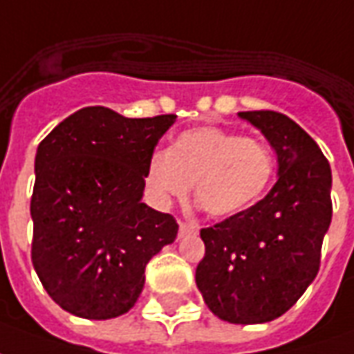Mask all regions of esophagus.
I'll return each instance as SVG.
<instances>
[{"label": "esophagus", "instance_id": "1", "mask_svg": "<svg viewBox=\"0 0 354 354\" xmlns=\"http://www.w3.org/2000/svg\"><path fill=\"white\" fill-rule=\"evenodd\" d=\"M199 230L197 224H187V222H180V236H184V234H195Z\"/></svg>", "mask_w": 354, "mask_h": 354}]
</instances>
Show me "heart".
I'll return each mask as SVG.
<instances>
[{
	"instance_id": "obj_1",
	"label": "heart",
	"mask_w": 354,
	"mask_h": 354,
	"mask_svg": "<svg viewBox=\"0 0 354 354\" xmlns=\"http://www.w3.org/2000/svg\"><path fill=\"white\" fill-rule=\"evenodd\" d=\"M274 176V155L266 143L241 138L218 126H199L178 136L169 151L147 165L145 184L153 203L167 209L195 184V199L216 218L251 209Z\"/></svg>"
}]
</instances>
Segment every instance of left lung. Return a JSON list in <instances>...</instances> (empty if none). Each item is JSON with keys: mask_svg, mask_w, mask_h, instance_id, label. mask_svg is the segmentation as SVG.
Here are the masks:
<instances>
[{"mask_svg": "<svg viewBox=\"0 0 354 354\" xmlns=\"http://www.w3.org/2000/svg\"><path fill=\"white\" fill-rule=\"evenodd\" d=\"M237 117L268 140L278 182L245 212L201 230L205 257L195 283L220 320L264 324L288 313L318 274L332 222V169L318 143L286 115Z\"/></svg>", "mask_w": 354, "mask_h": 354, "instance_id": "left-lung-1", "label": "left lung"}]
</instances>
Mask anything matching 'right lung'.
Segmentation results:
<instances>
[{
    "mask_svg": "<svg viewBox=\"0 0 354 354\" xmlns=\"http://www.w3.org/2000/svg\"><path fill=\"white\" fill-rule=\"evenodd\" d=\"M174 120L84 107L38 145L32 264L66 313L88 320L128 313L145 264L176 239V220L142 203L155 145Z\"/></svg>",
    "mask_w": 354,
    "mask_h": 354,
    "instance_id": "add662e5",
    "label": "right lung"
}]
</instances>
